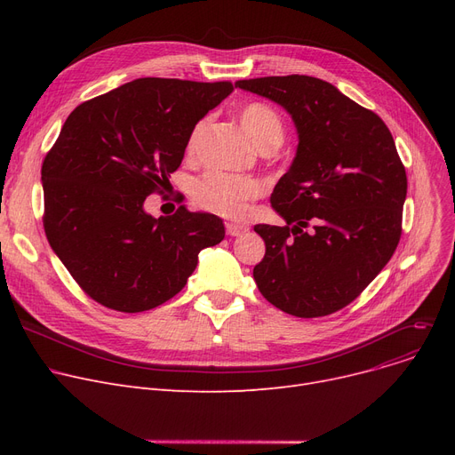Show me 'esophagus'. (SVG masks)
<instances>
[{
	"instance_id": "esophagus-1",
	"label": "esophagus",
	"mask_w": 455,
	"mask_h": 455,
	"mask_svg": "<svg viewBox=\"0 0 455 455\" xmlns=\"http://www.w3.org/2000/svg\"><path fill=\"white\" fill-rule=\"evenodd\" d=\"M225 227H227V234H228V235H232V237H235V235H242V234H245V232L249 230V227H245V225H237V223H227Z\"/></svg>"
}]
</instances>
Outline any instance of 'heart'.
<instances>
[{"label": "heart", "mask_w": 455, "mask_h": 455, "mask_svg": "<svg viewBox=\"0 0 455 455\" xmlns=\"http://www.w3.org/2000/svg\"><path fill=\"white\" fill-rule=\"evenodd\" d=\"M240 125L258 149L267 143L282 141V124L278 116L261 103H251L240 110ZM194 141L196 132L189 136V149ZM258 196L259 184L243 175L212 172L196 182L197 203L206 210L225 215V218H242L247 212V203Z\"/></svg>", "instance_id": "1"}]
</instances>
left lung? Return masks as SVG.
Instances as JSON below:
<instances>
[{
  "mask_svg": "<svg viewBox=\"0 0 455 455\" xmlns=\"http://www.w3.org/2000/svg\"><path fill=\"white\" fill-rule=\"evenodd\" d=\"M235 86L280 105L299 136L271 194L285 227H254L266 242L252 271L258 290L290 315H330L367 288L400 242L408 179L395 140L379 116L317 77Z\"/></svg>",
  "mask_w": 455,
  "mask_h": 455,
  "instance_id": "obj_1",
  "label": "left lung"
}]
</instances>
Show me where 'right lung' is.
I'll use <instances>...</instances> for the list:
<instances>
[{
    "label": "right lung",
    "mask_w": 455,
    "mask_h": 455,
    "mask_svg": "<svg viewBox=\"0 0 455 455\" xmlns=\"http://www.w3.org/2000/svg\"><path fill=\"white\" fill-rule=\"evenodd\" d=\"M232 83L143 77L79 105L42 164L47 242L88 297L138 314L175 297L199 252L223 242L218 215L143 208L177 172L199 119Z\"/></svg>",
    "instance_id": "add662e5"
}]
</instances>
